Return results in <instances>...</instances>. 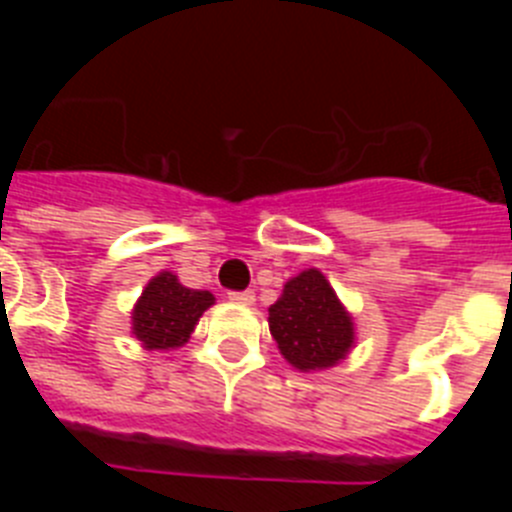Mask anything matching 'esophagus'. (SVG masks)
Here are the masks:
<instances>
[{"instance_id":"1","label":"esophagus","mask_w":512,"mask_h":512,"mask_svg":"<svg viewBox=\"0 0 512 512\" xmlns=\"http://www.w3.org/2000/svg\"><path fill=\"white\" fill-rule=\"evenodd\" d=\"M230 300L238 302V305H253V300H256V295H253L251 289H246V292H230Z\"/></svg>"}]
</instances>
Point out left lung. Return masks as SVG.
I'll return each mask as SVG.
<instances>
[{"mask_svg": "<svg viewBox=\"0 0 512 512\" xmlns=\"http://www.w3.org/2000/svg\"><path fill=\"white\" fill-rule=\"evenodd\" d=\"M269 330L297 372L330 369L356 346L354 318L320 269L300 271L284 284L282 297L269 307Z\"/></svg>", "mask_w": 512, "mask_h": 512, "instance_id": "obj_1", "label": "left lung"}]
</instances>
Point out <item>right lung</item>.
<instances>
[{"label":"right lung","mask_w":512,"mask_h":512,"mask_svg":"<svg viewBox=\"0 0 512 512\" xmlns=\"http://www.w3.org/2000/svg\"><path fill=\"white\" fill-rule=\"evenodd\" d=\"M212 305V292L184 287L174 271H158L135 302L130 333L146 351H174L189 341L202 312Z\"/></svg>","instance_id":"right-lung-1"}]
</instances>
